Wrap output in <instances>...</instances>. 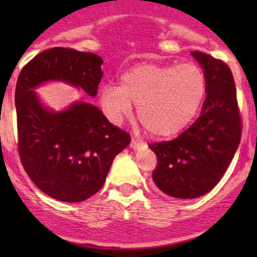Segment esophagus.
Here are the masks:
<instances>
[{
	"mask_svg": "<svg viewBox=\"0 0 257 257\" xmlns=\"http://www.w3.org/2000/svg\"><path fill=\"white\" fill-rule=\"evenodd\" d=\"M144 147H145V143H143V142H138V141H136V139H132V142H131L132 149L139 150V149H142V148H144Z\"/></svg>",
	"mask_w": 257,
	"mask_h": 257,
	"instance_id": "34e87169",
	"label": "esophagus"
}]
</instances>
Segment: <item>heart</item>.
Listing matches in <instances>:
<instances>
[{"label": "heart", "mask_w": 257, "mask_h": 257, "mask_svg": "<svg viewBox=\"0 0 257 257\" xmlns=\"http://www.w3.org/2000/svg\"><path fill=\"white\" fill-rule=\"evenodd\" d=\"M206 77L195 63H144L121 74L118 87L103 90L100 103L113 119L138 107V119L155 138H169L188 126L200 109Z\"/></svg>", "instance_id": "1"}]
</instances>
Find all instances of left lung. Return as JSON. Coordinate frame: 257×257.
<instances>
[{
  "mask_svg": "<svg viewBox=\"0 0 257 257\" xmlns=\"http://www.w3.org/2000/svg\"><path fill=\"white\" fill-rule=\"evenodd\" d=\"M206 77L201 114L178 138L149 145L158 158L155 185L177 199H195L220 181L241 139L236 88L229 66L199 51L191 52Z\"/></svg>",
  "mask_w": 257,
  "mask_h": 257,
  "instance_id": "1",
  "label": "left lung"
}]
</instances>
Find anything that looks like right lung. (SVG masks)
Here are the masks:
<instances>
[{
	"instance_id": "1",
	"label": "right lung",
	"mask_w": 257,
	"mask_h": 257,
	"mask_svg": "<svg viewBox=\"0 0 257 257\" xmlns=\"http://www.w3.org/2000/svg\"><path fill=\"white\" fill-rule=\"evenodd\" d=\"M102 63L90 52L54 47L31 59L18 76V154L36 186L59 201L78 203L98 193L115 155L131 143V136L90 103L74 102L54 112L41 103L33 89L61 80L94 97L103 77Z\"/></svg>"
}]
</instances>
